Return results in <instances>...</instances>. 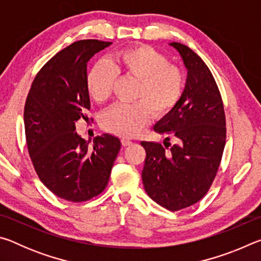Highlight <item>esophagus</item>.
I'll return each instance as SVG.
<instances>
[{
    "mask_svg": "<svg viewBox=\"0 0 261 261\" xmlns=\"http://www.w3.org/2000/svg\"><path fill=\"white\" fill-rule=\"evenodd\" d=\"M121 143H122V145L123 146H130V145L132 144V141L130 140V139H126V138H123L122 140H121Z\"/></svg>",
    "mask_w": 261,
    "mask_h": 261,
    "instance_id": "esophagus-1",
    "label": "esophagus"
}]
</instances>
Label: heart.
<instances>
[{"label": "heart", "mask_w": 261, "mask_h": 261, "mask_svg": "<svg viewBox=\"0 0 261 261\" xmlns=\"http://www.w3.org/2000/svg\"><path fill=\"white\" fill-rule=\"evenodd\" d=\"M117 73L137 81L134 103H118L106 112L102 126L110 134L132 137L153 117H163L177 107L185 91L187 77L182 69L170 64L166 55L149 46H136L117 51L109 63L99 61L86 77L91 98L108 101Z\"/></svg>", "instance_id": "heart-1"}]
</instances>
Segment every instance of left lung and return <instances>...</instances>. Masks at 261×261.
<instances>
[{
  "label": "left lung",
  "mask_w": 261,
  "mask_h": 261,
  "mask_svg": "<svg viewBox=\"0 0 261 261\" xmlns=\"http://www.w3.org/2000/svg\"><path fill=\"white\" fill-rule=\"evenodd\" d=\"M188 69L183 98L173 112L163 116L154 130L174 137L167 151L153 141H141L146 159L141 177L145 191L159 205L179 211L199 201L218 173L226 144V116L213 74L188 46L171 42Z\"/></svg>",
  "instance_id": "1"
}]
</instances>
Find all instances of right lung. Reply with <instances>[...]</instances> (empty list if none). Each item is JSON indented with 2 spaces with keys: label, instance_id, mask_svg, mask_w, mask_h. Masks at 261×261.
<instances>
[{
  "label": "right lung",
  "instance_id": "add662e5",
  "mask_svg": "<svg viewBox=\"0 0 261 261\" xmlns=\"http://www.w3.org/2000/svg\"><path fill=\"white\" fill-rule=\"evenodd\" d=\"M112 42L79 40L57 53L35 76L24 108L26 144L41 182L62 199L82 202L107 187L121 141L109 134L93 145L76 132L91 108L87 62Z\"/></svg>",
  "mask_w": 261,
  "mask_h": 261
}]
</instances>
